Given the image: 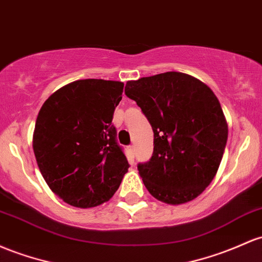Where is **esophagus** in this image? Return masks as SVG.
Instances as JSON below:
<instances>
[{
    "instance_id": "34e87169",
    "label": "esophagus",
    "mask_w": 262,
    "mask_h": 262,
    "mask_svg": "<svg viewBox=\"0 0 262 262\" xmlns=\"http://www.w3.org/2000/svg\"><path fill=\"white\" fill-rule=\"evenodd\" d=\"M129 151H130V154H136V145H129Z\"/></svg>"
}]
</instances>
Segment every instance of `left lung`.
I'll return each mask as SVG.
<instances>
[{"mask_svg":"<svg viewBox=\"0 0 262 262\" xmlns=\"http://www.w3.org/2000/svg\"><path fill=\"white\" fill-rule=\"evenodd\" d=\"M154 132L150 160L138 164L145 188L170 205L194 200L216 175L228 140L219 99L205 83L182 72L128 80Z\"/></svg>","mask_w":262,"mask_h":262,"instance_id":"8db88e82","label":"left lung"}]
</instances>
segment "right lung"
<instances>
[{"mask_svg":"<svg viewBox=\"0 0 262 262\" xmlns=\"http://www.w3.org/2000/svg\"><path fill=\"white\" fill-rule=\"evenodd\" d=\"M124 83L79 79L43 103L33 151L43 179L64 203L94 208L118 190L129 164L112 124Z\"/></svg>","mask_w":262,"mask_h":262,"instance_id":"obj_1","label":"right lung"}]
</instances>
